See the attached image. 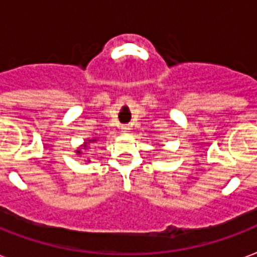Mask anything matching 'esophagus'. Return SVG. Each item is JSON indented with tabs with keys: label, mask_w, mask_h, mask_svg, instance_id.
<instances>
[{
	"label": "esophagus",
	"mask_w": 257,
	"mask_h": 257,
	"mask_svg": "<svg viewBox=\"0 0 257 257\" xmlns=\"http://www.w3.org/2000/svg\"><path fill=\"white\" fill-rule=\"evenodd\" d=\"M129 129H131V128H129L128 125H124V126H121V131H122L124 133H128Z\"/></svg>",
	"instance_id": "obj_1"
}]
</instances>
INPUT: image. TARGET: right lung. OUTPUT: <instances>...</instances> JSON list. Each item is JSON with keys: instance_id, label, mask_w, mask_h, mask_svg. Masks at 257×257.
I'll return each instance as SVG.
<instances>
[{"instance_id": "obj_1", "label": "right lung", "mask_w": 257, "mask_h": 257, "mask_svg": "<svg viewBox=\"0 0 257 257\" xmlns=\"http://www.w3.org/2000/svg\"><path fill=\"white\" fill-rule=\"evenodd\" d=\"M95 142H97V139H86L85 143H83V144H82V146L75 151V154L76 155H83V150L86 151L87 148H89V144H93V143H95ZM87 162H90L89 158H87Z\"/></svg>"}]
</instances>
